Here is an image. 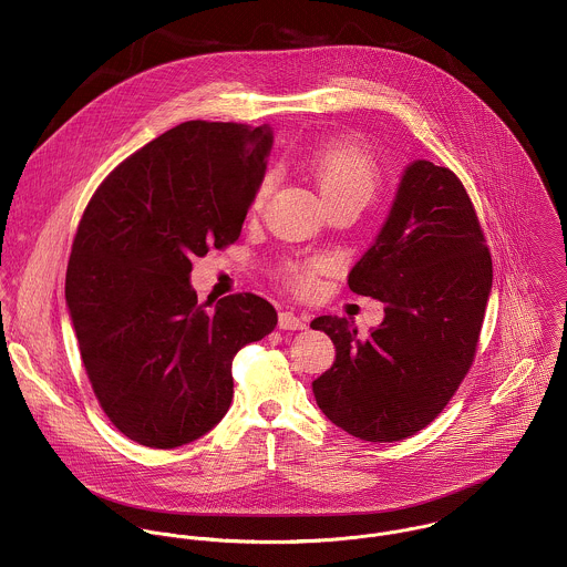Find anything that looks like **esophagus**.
<instances>
[{
  "label": "esophagus",
  "mask_w": 567,
  "mask_h": 567,
  "mask_svg": "<svg viewBox=\"0 0 567 567\" xmlns=\"http://www.w3.org/2000/svg\"><path fill=\"white\" fill-rule=\"evenodd\" d=\"M279 329H292V331L306 329V319L295 315V312H281L279 315Z\"/></svg>",
  "instance_id": "34e87169"
}]
</instances>
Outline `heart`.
Segmentation results:
<instances>
[{
    "mask_svg": "<svg viewBox=\"0 0 567 567\" xmlns=\"http://www.w3.org/2000/svg\"><path fill=\"white\" fill-rule=\"evenodd\" d=\"M310 169L327 205L338 200H358L364 205L380 183L378 163L362 146L353 142H329L317 148L310 159ZM270 176H266L257 185L250 200L252 212H257L264 205L266 196L270 194ZM319 261L290 264L286 268V279L297 292L312 295L319 288Z\"/></svg>",
    "mask_w": 567,
    "mask_h": 567,
    "instance_id": "obj_1",
    "label": "heart"
}]
</instances>
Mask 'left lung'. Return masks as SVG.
<instances>
[{
    "label": "left lung",
    "instance_id": "obj_1",
    "mask_svg": "<svg viewBox=\"0 0 567 567\" xmlns=\"http://www.w3.org/2000/svg\"><path fill=\"white\" fill-rule=\"evenodd\" d=\"M491 281L461 178L410 163L384 227L347 279L355 295L384 303V321L367 338L349 319L310 323L336 347L331 369L312 382L324 416L371 443L402 441L434 421L474 362Z\"/></svg>",
    "mask_w": 567,
    "mask_h": 567
}]
</instances>
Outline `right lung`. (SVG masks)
Instances as JSON below:
<instances>
[{"label": "right lung", "mask_w": 567, "mask_h": 567, "mask_svg": "<svg viewBox=\"0 0 567 567\" xmlns=\"http://www.w3.org/2000/svg\"><path fill=\"white\" fill-rule=\"evenodd\" d=\"M270 126L183 122L120 163L91 196L65 299L91 389L131 441L172 450L234 400L231 362L277 324L250 292L198 303L192 257L236 243L266 174Z\"/></svg>", "instance_id": "obj_1"}]
</instances>
